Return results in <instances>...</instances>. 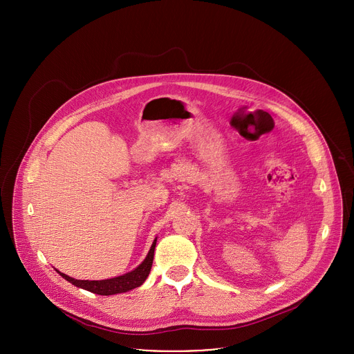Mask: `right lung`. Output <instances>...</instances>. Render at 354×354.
Returning a JSON list of instances; mask_svg holds the SVG:
<instances>
[{"instance_id":"right-lung-1","label":"right lung","mask_w":354,"mask_h":354,"mask_svg":"<svg viewBox=\"0 0 354 354\" xmlns=\"http://www.w3.org/2000/svg\"><path fill=\"white\" fill-rule=\"evenodd\" d=\"M156 245H157V238L154 239L153 245H151V249L148 252V255L145 257L144 262L140 263V266H137L134 270H131L123 276H119V277H113V279H108V280H77V279H73L59 270H57V273H60V276L64 277L71 284L81 287L84 290H88L91 292L99 294V295H113V294H119V292H126L136 287H140L148 277L151 266H153V261H154Z\"/></svg>"}]
</instances>
